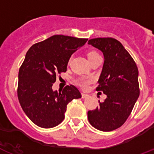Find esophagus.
Here are the masks:
<instances>
[{
  "label": "esophagus",
  "instance_id": "34e87169",
  "mask_svg": "<svg viewBox=\"0 0 154 154\" xmlns=\"http://www.w3.org/2000/svg\"><path fill=\"white\" fill-rule=\"evenodd\" d=\"M88 96V95H87V94H85V93H81V97H82L83 99H85V98H87Z\"/></svg>",
  "mask_w": 154,
  "mask_h": 154
}]
</instances>
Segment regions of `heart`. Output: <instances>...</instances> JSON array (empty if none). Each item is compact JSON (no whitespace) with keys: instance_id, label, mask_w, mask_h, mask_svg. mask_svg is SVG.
<instances>
[{"instance_id":"heart-1","label":"heart","mask_w":154,"mask_h":154,"mask_svg":"<svg viewBox=\"0 0 154 154\" xmlns=\"http://www.w3.org/2000/svg\"><path fill=\"white\" fill-rule=\"evenodd\" d=\"M88 59L89 62L91 63L93 59H95L96 57L99 56V53H97L95 51H90L88 52L87 54ZM75 84L78 85L79 87L83 89H87L89 87V85H91L93 82V78L91 77H85V76H81V77H77L74 80Z\"/></svg>"}]
</instances>
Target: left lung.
<instances>
[{
	"label": "left lung",
	"instance_id": "obj_1",
	"mask_svg": "<svg viewBox=\"0 0 154 154\" xmlns=\"http://www.w3.org/2000/svg\"><path fill=\"white\" fill-rule=\"evenodd\" d=\"M103 53L104 64L96 91L106 95L99 106L88 112L89 123L99 131H110L124 125L139 96V71L120 41L112 37L88 41Z\"/></svg>",
	"mask_w": 154,
	"mask_h": 154
}]
</instances>
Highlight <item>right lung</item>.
<instances>
[{
    "mask_svg": "<svg viewBox=\"0 0 154 154\" xmlns=\"http://www.w3.org/2000/svg\"><path fill=\"white\" fill-rule=\"evenodd\" d=\"M88 39L54 35L34 44L26 54L19 70V103L33 123L44 128L57 126L64 120L67 104L81 94L73 85L54 91L58 74L65 73L71 55Z\"/></svg>",
    "mask_w": 154,
    "mask_h": 154,
    "instance_id": "obj_1",
    "label": "right lung"
}]
</instances>
